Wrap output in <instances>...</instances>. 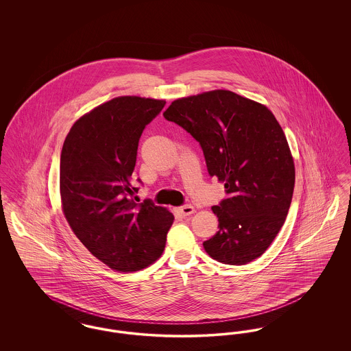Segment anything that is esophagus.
Instances as JSON below:
<instances>
[{
  "mask_svg": "<svg viewBox=\"0 0 351 351\" xmlns=\"http://www.w3.org/2000/svg\"><path fill=\"white\" fill-rule=\"evenodd\" d=\"M179 213L184 216V217L185 216H191V215L195 213V208L192 205H184L182 208H179Z\"/></svg>",
  "mask_w": 351,
  "mask_h": 351,
  "instance_id": "34e87169",
  "label": "esophagus"
}]
</instances>
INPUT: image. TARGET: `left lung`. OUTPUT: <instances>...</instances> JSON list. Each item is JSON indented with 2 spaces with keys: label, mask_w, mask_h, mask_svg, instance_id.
I'll return each mask as SVG.
<instances>
[{
  "label": "left lung",
  "mask_w": 351,
  "mask_h": 351,
  "mask_svg": "<svg viewBox=\"0 0 351 351\" xmlns=\"http://www.w3.org/2000/svg\"><path fill=\"white\" fill-rule=\"evenodd\" d=\"M163 116L200 143L209 175L229 195L212 208L219 230L202 243L208 255L232 266L259 258L280 232L295 186L293 158L272 112L216 89L173 101Z\"/></svg>",
  "instance_id": "obj_1"
}]
</instances>
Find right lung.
Instances as JSON below:
<instances>
[{
	"instance_id": "right-lung-1",
	"label": "right lung",
	"mask_w": 351,
	"mask_h": 351,
	"mask_svg": "<svg viewBox=\"0 0 351 351\" xmlns=\"http://www.w3.org/2000/svg\"><path fill=\"white\" fill-rule=\"evenodd\" d=\"M166 101L121 96L79 118L60 155L64 217L84 246L106 266L149 267L166 247L173 215L151 201H134L138 142Z\"/></svg>"
}]
</instances>
